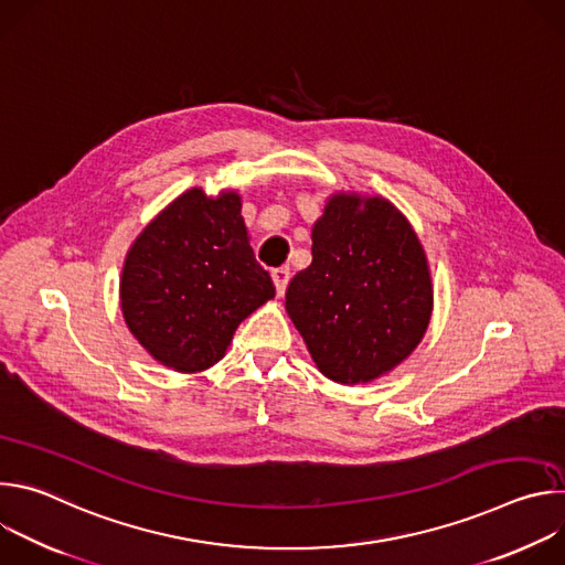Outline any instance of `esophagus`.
Segmentation results:
<instances>
[{
  "instance_id": "esophagus-1",
  "label": "esophagus",
  "mask_w": 565,
  "mask_h": 565,
  "mask_svg": "<svg viewBox=\"0 0 565 565\" xmlns=\"http://www.w3.org/2000/svg\"><path fill=\"white\" fill-rule=\"evenodd\" d=\"M273 281H275V288H277V295L281 297L286 292V286L290 281V268L281 266V268H275L273 270Z\"/></svg>"
}]
</instances>
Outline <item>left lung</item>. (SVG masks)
Here are the masks:
<instances>
[{
  "label": "left lung",
  "instance_id": "obj_1",
  "mask_svg": "<svg viewBox=\"0 0 565 565\" xmlns=\"http://www.w3.org/2000/svg\"><path fill=\"white\" fill-rule=\"evenodd\" d=\"M434 290L425 250L386 199L333 194L312 225V264L286 310L317 369L340 384L371 382L420 344Z\"/></svg>",
  "mask_w": 565,
  "mask_h": 565
}]
</instances>
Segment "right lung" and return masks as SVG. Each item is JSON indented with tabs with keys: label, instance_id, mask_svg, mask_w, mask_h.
<instances>
[{
	"label": "right lung",
	"instance_id": "1",
	"mask_svg": "<svg viewBox=\"0 0 565 565\" xmlns=\"http://www.w3.org/2000/svg\"><path fill=\"white\" fill-rule=\"evenodd\" d=\"M275 297L255 259L241 196H207L192 188L134 241L120 279V306L131 335L174 371L216 364L236 327Z\"/></svg>",
	"mask_w": 565,
	"mask_h": 565
}]
</instances>
